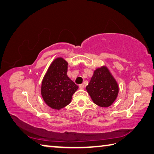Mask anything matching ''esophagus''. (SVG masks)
<instances>
[{"label":"esophagus","instance_id":"esophagus-1","mask_svg":"<svg viewBox=\"0 0 154 154\" xmlns=\"http://www.w3.org/2000/svg\"><path fill=\"white\" fill-rule=\"evenodd\" d=\"M84 87H85V85H84L81 84V85H79V88H80V89H82V88H84Z\"/></svg>","mask_w":154,"mask_h":154}]
</instances>
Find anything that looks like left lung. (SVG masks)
<instances>
[{
	"label": "left lung",
	"mask_w": 154,
	"mask_h": 154,
	"mask_svg": "<svg viewBox=\"0 0 154 154\" xmlns=\"http://www.w3.org/2000/svg\"><path fill=\"white\" fill-rule=\"evenodd\" d=\"M86 89L94 103L107 107L117 99L119 86L108 67L102 66L94 71Z\"/></svg>",
	"instance_id": "left-lung-1"
}]
</instances>
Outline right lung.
<instances>
[{
    "mask_svg": "<svg viewBox=\"0 0 154 154\" xmlns=\"http://www.w3.org/2000/svg\"><path fill=\"white\" fill-rule=\"evenodd\" d=\"M68 63L61 57L55 58L50 64L42 80L40 93L45 103L59 110L70 103L72 95L79 87L67 76Z\"/></svg>",
    "mask_w": 154,
    "mask_h": 154,
    "instance_id": "1",
    "label": "right lung"
}]
</instances>
